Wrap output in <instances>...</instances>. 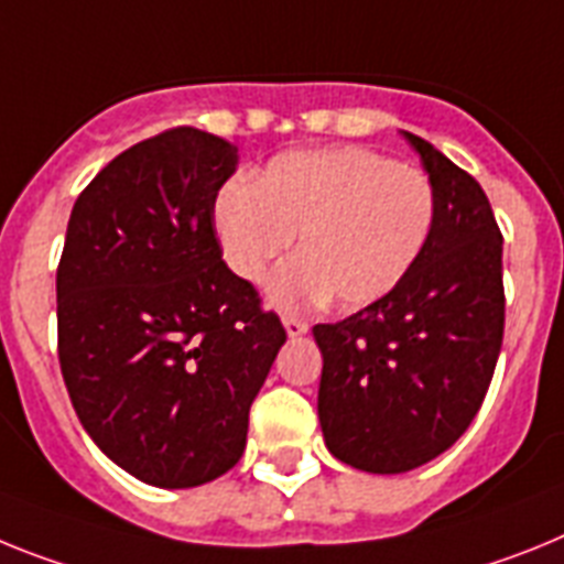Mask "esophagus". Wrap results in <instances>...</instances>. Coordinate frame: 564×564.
<instances>
[{"label": "esophagus", "mask_w": 564, "mask_h": 564, "mask_svg": "<svg viewBox=\"0 0 564 564\" xmlns=\"http://www.w3.org/2000/svg\"><path fill=\"white\" fill-rule=\"evenodd\" d=\"M283 326H286L289 337H301V335H306V332H310V323L301 321V317H292V315L283 317Z\"/></svg>", "instance_id": "34e87169"}]
</instances>
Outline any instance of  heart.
Segmentation results:
<instances>
[{
    "label": "heart",
    "instance_id": "b5f03b06",
    "mask_svg": "<svg viewBox=\"0 0 564 564\" xmlns=\"http://www.w3.org/2000/svg\"><path fill=\"white\" fill-rule=\"evenodd\" d=\"M434 218L429 175L369 147L283 153L258 184L235 178L215 200L224 261L249 283H261L302 232L303 254L269 286L283 310H306L332 295L340 310L377 303L417 263Z\"/></svg>",
    "mask_w": 564,
    "mask_h": 564
}]
</instances>
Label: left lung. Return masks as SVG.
Returning <instances> with one entry per match:
<instances>
[{
	"label": "left lung",
	"mask_w": 564,
	"mask_h": 564,
	"mask_svg": "<svg viewBox=\"0 0 564 564\" xmlns=\"http://www.w3.org/2000/svg\"><path fill=\"white\" fill-rule=\"evenodd\" d=\"M437 218L409 275L346 321L317 323L326 448L369 474H403L477 417L506 329L502 232L474 175L414 133Z\"/></svg>",
	"instance_id": "1"
}]
</instances>
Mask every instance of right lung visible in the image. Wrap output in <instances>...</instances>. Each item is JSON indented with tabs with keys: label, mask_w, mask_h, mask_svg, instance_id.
<instances>
[{
	"label": "right lung",
	"mask_w": 564,
	"mask_h": 564,
	"mask_svg": "<svg viewBox=\"0 0 564 564\" xmlns=\"http://www.w3.org/2000/svg\"><path fill=\"white\" fill-rule=\"evenodd\" d=\"M238 147L173 127L82 189L56 269L58 366L85 431L147 486L193 488L243 454L286 340L224 263L215 198Z\"/></svg>",
	"instance_id": "obj_1"
}]
</instances>
